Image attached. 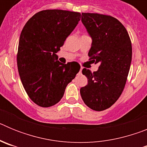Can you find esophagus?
I'll list each match as a JSON object with an SVG mask.
<instances>
[{
  "label": "esophagus",
  "mask_w": 147,
  "mask_h": 147,
  "mask_svg": "<svg viewBox=\"0 0 147 147\" xmlns=\"http://www.w3.org/2000/svg\"><path fill=\"white\" fill-rule=\"evenodd\" d=\"M82 70V67H80V72H79V74H81Z\"/></svg>",
  "instance_id": "esophagus-1"
}]
</instances>
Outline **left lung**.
Wrapping results in <instances>:
<instances>
[{"label":"left lung","mask_w":147,"mask_h":147,"mask_svg":"<svg viewBox=\"0 0 147 147\" xmlns=\"http://www.w3.org/2000/svg\"><path fill=\"white\" fill-rule=\"evenodd\" d=\"M82 22L92 39L88 55L98 71L83 68L88 83L80 88L85 105L96 111L109 108L120 97L132 61V44L125 27L116 18L82 13Z\"/></svg>","instance_id":"obj_1"}]
</instances>
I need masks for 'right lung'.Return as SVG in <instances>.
Returning <instances> with one entry per match:
<instances>
[{
    "instance_id": "right-lung-1",
    "label": "right lung",
    "mask_w": 147,
    "mask_h": 147,
    "mask_svg": "<svg viewBox=\"0 0 147 147\" xmlns=\"http://www.w3.org/2000/svg\"><path fill=\"white\" fill-rule=\"evenodd\" d=\"M80 18V12L43 10L30 18L22 30L17 57L18 72L29 98L40 107L58 103L80 71L77 62L62 64L57 53Z\"/></svg>"
}]
</instances>
